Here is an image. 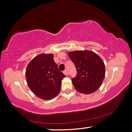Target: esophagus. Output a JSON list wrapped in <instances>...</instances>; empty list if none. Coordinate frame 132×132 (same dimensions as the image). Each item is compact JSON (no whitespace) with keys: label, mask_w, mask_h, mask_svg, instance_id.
I'll list each match as a JSON object with an SVG mask.
<instances>
[{"label":"esophagus","mask_w":132,"mask_h":132,"mask_svg":"<svg viewBox=\"0 0 132 132\" xmlns=\"http://www.w3.org/2000/svg\"><path fill=\"white\" fill-rule=\"evenodd\" d=\"M63 73H64V74L66 76L68 75V71H67V70H65L63 71Z\"/></svg>","instance_id":"esophagus-1"}]
</instances>
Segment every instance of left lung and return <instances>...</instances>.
<instances>
[{"instance_id": "left-lung-1", "label": "left lung", "mask_w": 132, "mask_h": 132, "mask_svg": "<svg viewBox=\"0 0 132 132\" xmlns=\"http://www.w3.org/2000/svg\"><path fill=\"white\" fill-rule=\"evenodd\" d=\"M68 55L77 71V76L72 79L76 90L84 94L96 91L105 77V65L102 59L89 50L69 52Z\"/></svg>"}]
</instances>
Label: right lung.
<instances>
[{"label":"right lung","mask_w":132,"mask_h":132,"mask_svg":"<svg viewBox=\"0 0 132 132\" xmlns=\"http://www.w3.org/2000/svg\"><path fill=\"white\" fill-rule=\"evenodd\" d=\"M25 76L30 89L43 100H50L59 93L61 80L65 77L59 71L52 54L34 58L28 65Z\"/></svg>","instance_id":"add662e5"}]
</instances>
